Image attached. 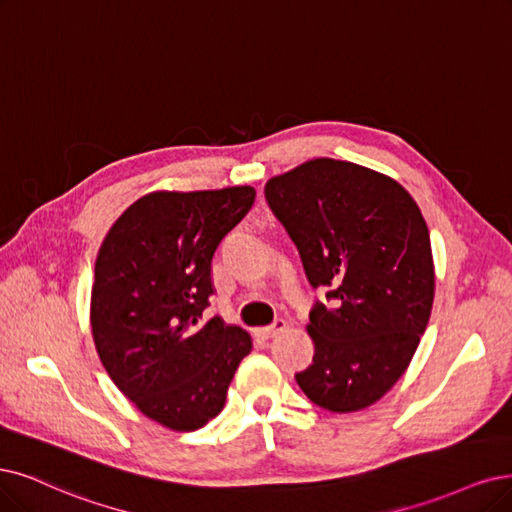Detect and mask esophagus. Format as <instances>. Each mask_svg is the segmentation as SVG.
<instances>
[{
    "mask_svg": "<svg viewBox=\"0 0 512 512\" xmlns=\"http://www.w3.org/2000/svg\"><path fill=\"white\" fill-rule=\"evenodd\" d=\"M285 329H287V323H285V320H282V318H278V320H274V323H272L270 327L259 329V337H261V339H274L276 335H280Z\"/></svg>",
    "mask_w": 512,
    "mask_h": 512,
    "instance_id": "34e87169",
    "label": "esophagus"
}]
</instances>
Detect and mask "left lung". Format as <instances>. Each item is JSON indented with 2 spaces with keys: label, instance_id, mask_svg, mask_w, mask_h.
Returning a JSON list of instances; mask_svg holds the SVG:
<instances>
[{
  "label": "left lung",
  "instance_id": "1",
  "mask_svg": "<svg viewBox=\"0 0 512 512\" xmlns=\"http://www.w3.org/2000/svg\"><path fill=\"white\" fill-rule=\"evenodd\" d=\"M274 217L327 304L310 310L312 365L295 375L308 399L335 413L365 409L399 382L434 299L430 234L394 179L318 158L266 183Z\"/></svg>",
  "mask_w": 512,
  "mask_h": 512
}]
</instances>
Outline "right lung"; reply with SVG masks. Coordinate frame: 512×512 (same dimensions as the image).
<instances>
[{
	"label": "right lung",
	"instance_id": "add662e5",
	"mask_svg": "<svg viewBox=\"0 0 512 512\" xmlns=\"http://www.w3.org/2000/svg\"><path fill=\"white\" fill-rule=\"evenodd\" d=\"M249 185L156 192L111 225L94 263L90 325L99 358L126 399L170 430H198L221 413L251 335L204 320L213 257L251 211Z\"/></svg>",
	"mask_w": 512,
	"mask_h": 512
}]
</instances>
